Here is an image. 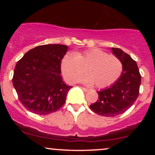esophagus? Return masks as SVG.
I'll return each instance as SVG.
<instances>
[{"label":"esophagus","instance_id":"34e87169","mask_svg":"<svg viewBox=\"0 0 155 155\" xmlns=\"http://www.w3.org/2000/svg\"><path fill=\"white\" fill-rule=\"evenodd\" d=\"M81 89L84 90V92H88L89 91V89L87 88H85V87H81Z\"/></svg>","mask_w":155,"mask_h":155}]
</instances>
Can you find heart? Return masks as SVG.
<instances>
[{"instance_id": "1", "label": "heart", "mask_w": 155, "mask_h": 155, "mask_svg": "<svg viewBox=\"0 0 155 155\" xmlns=\"http://www.w3.org/2000/svg\"><path fill=\"white\" fill-rule=\"evenodd\" d=\"M122 68V62L117 57L99 49L67 54L61 63L62 72L69 82H76L86 70L88 75L81 81L88 84H95L99 88L114 83L121 76Z\"/></svg>"}]
</instances>
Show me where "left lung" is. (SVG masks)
Segmentation results:
<instances>
[{
	"label": "left lung",
	"mask_w": 155,
	"mask_h": 155,
	"mask_svg": "<svg viewBox=\"0 0 155 155\" xmlns=\"http://www.w3.org/2000/svg\"><path fill=\"white\" fill-rule=\"evenodd\" d=\"M111 50L122 62V72L109 88L97 91L98 99L90 106L95 113L104 117L117 116L130 108L139 95L141 81L136 62L119 48Z\"/></svg>",
	"instance_id": "8db88e82"
}]
</instances>
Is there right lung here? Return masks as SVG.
Masks as SVG:
<instances>
[{"mask_svg": "<svg viewBox=\"0 0 155 155\" xmlns=\"http://www.w3.org/2000/svg\"><path fill=\"white\" fill-rule=\"evenodd\" d=\"M68 47L46 44L33 48L16 64L12 82L19 101L28 111L47 115L59 110L72 87L63 81L61 60Z\"/></svg>", "mask_w": 155, "mask_h": 155, "instance_id": "right-lung-1", "label": "right lung"}]
</instances>
